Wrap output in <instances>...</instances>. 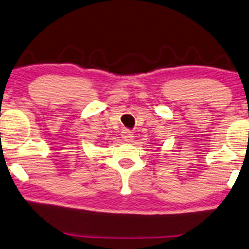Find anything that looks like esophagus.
Listing matches in <instances>:
<instances>
[{"label":"esophagus","instance_id":"esophagus-1","mask_svg":"<svg viewBox=\"0 0 249 249\" xmlns=\"http://www.w3.org/2000/svg\"><path fill=\"white\" fill-rule=\"evenodd\" d=\"M122 138L125 140V142H131L133 138V132L130 130H123Z\"/></svg>","mask_w":249,"mask_h":249}]
</instances>
